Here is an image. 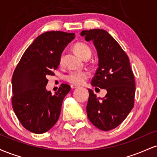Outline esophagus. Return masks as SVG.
Returning <instances> with one entry per match:
<instances>
[{
  "mask_svg": "<svg viewBox=\"0 0 157 157\" xmlns=\"http://www.w3.org/2000/svg\"><path fill=\"white\" fill-rule=\"evenodd\" d=\"M79 86H77V85H71V88L72 89H77V88H78Z\"/></svg>",
  "mask_w": 157,
  "mask_h": 157,
  "instance_id": "esophagus-1",
  "label": "esophagus"
}]
</instances>
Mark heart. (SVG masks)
I'll list each match as a JSON object with an SVG mask.
<instances>
[{
    "instance_id": "1",
    "label": "heart",
    "mask_w": 157,
    "mask_h": 157,
    "mask_svg": "<svg viewBox=\"0 0 157 157\" xmlns=\"http://www.w3.org/2000/svg\"><path fill=\"white\" fill-rule=\"evenodd\" d=\"M74 49L84 60L89 59L91 55V49L87 44L84 43H77L74 46ZM63 55H61L59 59V63L60 66L63 64ZM90 73L86 70L82 71H70L66 75V80L73 85L83 84L90 77Z\"/></svg>"
}]
</instances>
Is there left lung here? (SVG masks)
I'll use <instances>...</instances> for the list:
<instances>
[{
	"instance_id": "left-lung-1",
	"label": "left lung",
	"mask_w": 157,
	"mask_h": 157,
	"mask_svg": "<svg viewBox=\"0 0 157 157\" xmlns=\"http://www.w3.org/2000/svg\"><path fill=\"white\" fill-rule=\"evenodd\" d=\"M86 40H92L99 63L91 80L94 86L105 89L107 94L99 100L91 89L86 111L89 120L99 129L108 131L120 125L134 105V75L129 58L120 44L103 29L84 30Z\"/></svg>"
}]
</instances>
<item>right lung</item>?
Returning <instances> with one entry per match:
<instances>
[{"instance_id":"add662e5","label":"right lung","mask_w":157,"mask_h":157,"mask_svg":"<svg viewBox=\"0 0 157 157\" xmlns=\"http://www.w3.org/2000/svg\"><path fill=\"white\" fill-rule=\"evenodd\" d=\"M75 33L46 32L27 48L12 75V105L25 128L35 134L51 129L58 120L63 100L71 87L62 83L55 95L46 90L48 75H55L63 51Z\"/></svg>"}]
</instances>
